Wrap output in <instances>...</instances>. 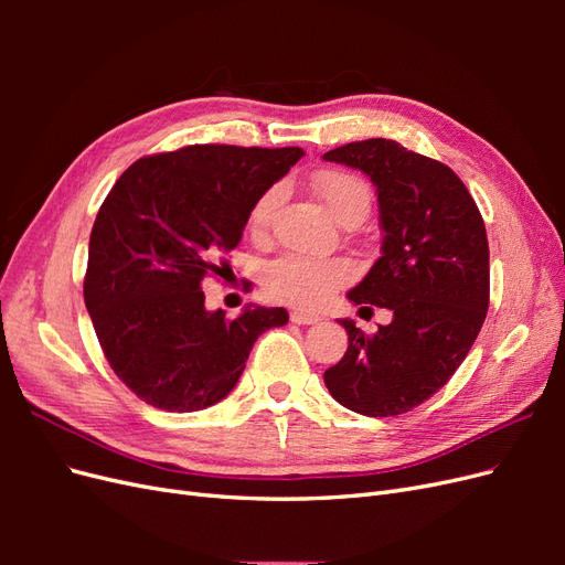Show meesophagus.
Here are the masks:
<instances>
[{
  "mask_svg": "<svg viewBox=\"0 0 565 565\" xmlns=\"http://www.w3.org/2000/svg\"><path fill=\"white\" fill-rule=\"evenodd\" d=\"M289 320H292L295 324H316L320 320V316L316 313H303V311H295L292 316H289Z\"/></svg>",
  "mask_w": 565,
  "mask_h": 565,
  "instance_id": "obj_1",
  "label": "esophagus"
}]
</instances>
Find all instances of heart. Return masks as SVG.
<instances>
[{
  "instance_id": "heart-1",
  "label": "heart",
  "mask_w": 565,
  "mask_h": 565,
  "mask_svg": "<svg viewBox=\"0 0 565 565\" xmlns=\"http://www.w3.org/2000/svg\"><path fill=\"white\" fill-rule=\"evenodd\" d=\"M313 188L318 198L328 204L332 216L344 226L353 221L361 224L370 212L372 191L361 177L349 172H322L313 179ZM278 200L280 191L270 188L254 202L247 221L252 235H264L268 231ZM349 276L351 270L344 262H318L311 256L287 252L264 266L262 282L266 297L273 301L297 306V309H318L349 280Z\"/></svg>"
}]
</instances>
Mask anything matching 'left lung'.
<instances>
[{"instance_id":"left-lung-1","label":"left lung","mask_w":565,"mask_h":565,"mask_svg":"<svg viewBox=\"0 0 565 565\" xmlns=\"http://www.w3.org/2000/svg\"><path fill=\"white\" fill-rule=\"evenodd\" d=\"M322 158L361 169L377 188L382 256L349 299L393 313L372 337L339 320L349 349L324 370V386L358 415H403L446 386L483 328L490 301L483 216L448 164L396 141H355Z\"/></svg>"}]
</instances>
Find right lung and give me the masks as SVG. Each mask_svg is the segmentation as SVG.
Masks as SVG:
<instances>
[{
    "instance_id": "1",
    "label": "right lung",
    "mask_w": 565,
    "mask_h": 565,
    "mask_svg": "<svg viewBox=\"0 0 565 565\" xmlns=\"http://www.w3.org/2000/svg\"><path fill=\"white\" fill-rule=\"evenodd\" d=\"M303 158L301 148L185 146L136 160L100 204L84 303L113 372L167 413L226 398L254 341L289 320L247 306L204 309L202 278L241 245L254 202Z\"/></svg>"
}]
</instances>
